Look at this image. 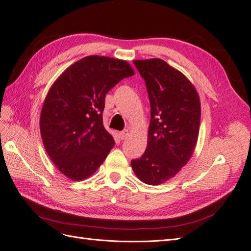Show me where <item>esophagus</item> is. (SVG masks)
<instances>
[{
  "label": "esophagus",
  "mask_w": 251,
  "mask_h": 251,
  "mask_svg": "<svg viewBox=\"0 0 251 251\" xmlns=\"http://www.w3.org/2000/svg\"><path fill=\"white\" fill-rule=\"evenodd\" d=\"M128 136V129H124V131L119 132V138L122 140H125Z\"/></svg>",
  "instance_id": "34e87169"
}]
</instances>
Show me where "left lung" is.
Masks as SVG:
<instances>
[{
	"label": "left lung",
	"instance_id": "8db88e82",
	"mask_svg": "<svg viewBox=\"0 0 251 251\" xmlns=\"http://www.w3.org/2000/svg\"><path fill=\"white\" fill-rule=\"evenodd\" d=\"M150 102L147 147L133 159L142 182L158 185L174 177L192 156L201 120L200 98L192 82L160 58L134 61Z\"/></svg>",
	"mask_w": 251,
	"mask_h": 251
}]
</instances>
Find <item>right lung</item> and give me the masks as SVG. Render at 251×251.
<instances>
[{"label": "right lung", "instance_id": "obj_1", "mask_svg": "<svg viewBox=\"0 0 251 251\" xmlns=\"http://www.w3.org/2000/svg\"><path fill=\"white\" fill-rule=\"evenodd\" d=\"M133 75L126 61L91 55L66 69L50 87L40 131L50 159L68 178H88L113 148L114 139L103 126L105 97Z\"/></svg>", "mask_w": 251, "mask_h": 251}]
</instances>
